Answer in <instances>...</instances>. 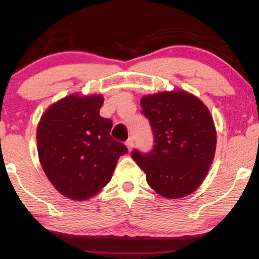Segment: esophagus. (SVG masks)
<instances>
[{"label": "esophagus", "mask_w": 259, "mask_h": 259, "mask_svg": "<svg viewBox=\"0 0 259 259\" xmlns=\"http://www.w3.org/2000/svg\"><path fill=\"white\" fill-rule=\"evenodd\" d=\"M125 146L128 147L129 151L133 150V147H134V139H133V138H129L128 140H126V142H125Z\"/></svg>", "instance_id": "esophagus-1"}]
</instances>
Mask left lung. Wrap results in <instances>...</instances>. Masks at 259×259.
I'll list each match as a JSON object with an SVG mask.
<instances>
[{"instance_id": "8db88e82", "label": "left lung", "mask_w": 259, "mask_h": 259, "mask_svg": "<svg viewBox=\"0 0 259 259\" xmlns=\"http://www.w3.org/2000/svg\"><path fill=\"white\" fill-rule=\"evenodd\" d=\"M142 113L150 120L154 147L131 153L157 194L184 198L204 181L216 151L217 134L208 107L187 91L144 96Z\"/></svg>"}]
</instances>
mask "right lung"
Masks as SVG:
<instances>
[{"label": "right lung", "mask_w": 259, "mask_h": 259, "mask_svg": "<svg viewBox=\"0 0 259 259\" xmlns=\"http://www.w3.org/2000/svg\"><path fill=\"white\" fill-rule=\"evenodd\" d=\"M100 95L73 94L43 113L36 130L38 159L60 194L76 201L93 198L111 181L117 160L128 153L112 138V121L99 115Z\"/></svg>", "instance_id": "add662e5"}]
</instances>
